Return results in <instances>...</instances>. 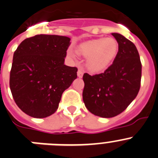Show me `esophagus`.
Instances as JSON below:
<instances>
[{"label": "esophagus", "instance_id": "obj_1", "mask_svg": "<svg viewBox=\"0 0 158 158\" xmlns=\"http://www.w3.org/2000/svg\"><path fill=\"white\" fill-rule=\"evenodd\" d=\"M83 73H84L83 70H81V69H79V70H77V76H78V77L81 78L82 77H83Z\"/></svg>", "mask_w": 158, "mask_h": 158}]
</instances>
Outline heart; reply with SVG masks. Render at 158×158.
Wrapping results in <instances>:
<instances>
[{
	"label": "heart",
	"instance_id": "b5f03b06",
	"mask_svg": "<svg viewBox=\"0 0 158 158\" xmlns=\"http://www.w3.org/2000/svg\"><path fill=\"white\" fill-rule=\"evenodd\" d=\"M118 45L112 38H99L82 43L77 47V53L87 58L86 66L91 72L106 70L118 52ZM69 57H73V52H67Z\"/></svg>",
	"mask_w": 158,
	"mask_h": 158
}]
</instances>
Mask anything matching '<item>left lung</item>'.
<instances>
[{
	"label": "left lung",
	"mask_w": 158,
	"mask_h": 158,
	"mask_svg": "<svg viewBox=\"0 0 158 158\" xmlns=\"http://www.w3.org/2000/svg\"><path fill=\"white\" fill-rule=\"evenodd\" d=\"M118 50L103 73H84L83 101L89 112L103 118L116 116L136 97L140 88L141 64L136 46L118 33H112Z\"/></svg>",
	"instance_id": "8db88e82"
}]
</instances>
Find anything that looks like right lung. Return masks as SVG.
<instances>
[{
  "label": "right lung",
  "instance_id": "1",
  "mask_svg": "<svg viewBox=\"0 0 158 158\" xmlns=\"http://www.w3.org/2000/svg\"><path fill=\"white\" fill-rule=\"evenodd\" d=\"M70 39L36 35L25 39L13 56L10 89L19 109L29 116L46 118L56 111L63 92L77 77L64 60Z\"/></svg>",
  "mask_w": 158,
  "mask_h": 158
}]
</instances>
